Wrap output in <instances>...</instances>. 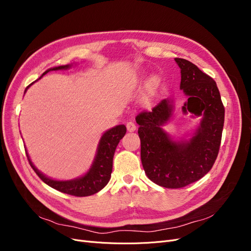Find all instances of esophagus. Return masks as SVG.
I'll return each mask as SVG.
<instances>
[{
	"label": "esophagus",
	"instance_id": "1",
	"mask_svg": "<svg viewBox=\"0 0 251 251\" xmlns=\"http://www.w3.org/2000/svg\"><path fill=\"white\" fill-rule=\"evenodd\" d=\"M136 127L137 126H136L135 123H133V121H128V123L126 124V128L128 132H134L136 130Z\"/></svg>",
	"mask_w": 251,
	"mask_h": 251
}]
</instances>
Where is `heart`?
Segmentation results:
<instances>
[{
    "mask_svg": "<svg viewBox=\"0 0 251 251\" xmlns=\"http://www.w3.org/2000/svg\"><path fill=\"white\" fill-rule=\"evenodd\" d=\"M159 85H160V79H159L158 76H151L149 80V83H148V88H149V95H153L156 90L158 89Z\"/></svg>",
    "mask_w": 251,
    "mask_h": 251,
    "instance_id": "1",
    "label": "heart"
}]
</instances>
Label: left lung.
<instances>
[{"instance_id":"left-lung-1","label":"left lung","mask_w":251,"mask_h":251,"mask_svg":"<svg viewBox=\"0 0 251 251\" xmlns=\"http://www.w3.org/2000/svg\"><path fill=\"white\" fill-rule=\"evenodd\" d=\"M175 60L181 70L180 89L187 96L182 111L202 116L192 138L174 141L163 131L173 114L172 100L166 98L136 117L143 170L151 181L166 188L184 187L211 170L219 154L225 115L216 81L188 60Z\"/></svg>"}]
</instances>
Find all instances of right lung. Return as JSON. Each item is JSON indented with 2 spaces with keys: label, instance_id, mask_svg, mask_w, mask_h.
<instances>
[{
  "label": "right lung",
  "instance_id": "right-lung-1",
  "mask_svg": "<svg viewBox=\"0 0 251 251\" xmlns=\"http://www.w3.org/2000/svg\"><path fill=\"white\" fill-rule=\"evenodd\" d=\"M70 67H71L70 65H65V66H58L55 68H50V69H48L47 71H45L43 75L47 74L49 71L67 70L69 69ZM30 86H28L27 89ZM126 127L124 125L114 126L105 132L101 136L100 144H98L97 153L94 158L92 166H91V169L87 172L86 175H83V176L73 180L58 181V180L46 177L33 165L31 160H30L28 153L26 154L28 157L29 163L31 165L33 171L47 185L64 194H68L75 197H87L101 191V189L108 184V182L111 179L114 153H115V150L118 146L120 139H123V137L126 135Z\"/></svg>",
  "mask_w": 251,
  "mask_h": 251
}]
</instances>
